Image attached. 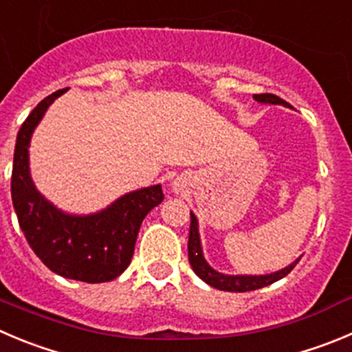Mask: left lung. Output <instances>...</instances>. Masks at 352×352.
<instances>
[{
	"mask_svg": "<svg viewBox=\"0 0 352 352\" xmlns=\"http://www.w3.org/2000/svg\"><path fill=\"white\" fill-rule=\"evenodd\" d=\"M255 100L264 102V104H281V106H288V102H285L283 98H280L278 95L272 94H257L254 95ZM187 250H189V264H191L192 271L201 278L205 283H208L210 287L217 288V290L224 292H252L258 290V288H264L267 285L274 283V281L281 280L292 269L297 265L298 258L290 264L288 267L281 269L278 272H272V274L265 276H228L221 274V272L213 271L206 261L203 258L201 245H199V234H198V221L196 217L191 213V228H189V243H187Z\"/></svg>",
	"mask_w": 352,
	"mask_h": 352,
	"instance_id": "8db88e82",
	"label": "left lung"
}]
</instances>
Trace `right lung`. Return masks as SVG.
<instances>
[{"mask_svg":"<svg viewBox=\"0 0 352 352\" xmlns=\"http://www.w3.org/2000/svg\"><path fill=\"white\" fill-rule=\"evenodd\" d=\"M67 88L43 98L22 123L13 153L12 201L19 226L39 261L69 280L104 283L130 265L144 217L165 198L161 186L124 195L95 215H65L36 191L29 175V140L52 102Z\"/></svg>","mask_w":352,"mask_h":352,"instance_id":"add662e5","label":"right lung"}]
</instances>
